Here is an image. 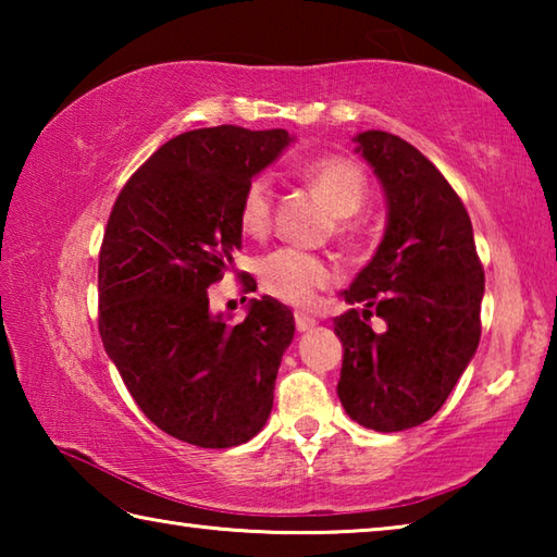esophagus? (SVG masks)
<instances>
[{
    "instance_id": "34e87169",
    "label": "esophagus",
    "mask_w": 557,
    "mask_h": 557,
    "mask_svg": "<svg viewBox=\"0 0 557 557\" xmlns=\"http://www.w3.org/2000/svg\"><path fill=\"white\" fill-rule=\"evenodd\" d=\"M295 324H297V332H309V329L317 326V319L305 314V312H297L295 314Z\"/></svg>"
}]
</instances>
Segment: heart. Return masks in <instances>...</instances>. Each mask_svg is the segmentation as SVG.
Masks as SVG:
<instances>
[{"label": "heart", "mask_w": 557, "mask_h": 557, "mask_svg": "<svg viewBox=\"0 0 557 557\" xmlns=\"http://www.w3.org/2000/svg\"><path fill=\"white\" fill-rule=\"evenodd\" d=\"M305 182L329 203L336 219H344L338 223L342 231L351 228L346 219L361 211L366 196H369L363 169L351 159L326 157L305 169ZM272 209H275V191H272L270 176H252L238 206L243 233L265 235L272 225ZM260 280L270 295L285 299L289 305H309L319 289L334 285L336 268L322 256L282 248L260 260Z\"/></svg>", "instance_id": "b5f03b06"}]
</instances>
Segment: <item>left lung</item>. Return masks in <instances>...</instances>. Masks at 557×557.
<instances>
[{"label":"left lung","instance_id":"left-lung-1","mask_svg":"<svg viewBox=\"0 0 557 557\" xmlns=\"http://www.w3.org/2000/svg\"><path fill=\"white\" fill-rule=\"evenodd\" d=\"M354 143L379 176L388 221L375 256L342 292L363 309L334 319L344 346L336 393L358 425L400 432L445 405L476 354L484 268L465 203L425 154L381 129ZM373 313L383 333L370 329Z\"/></svg>","mask_w":557,"mask_h":557}]
</instances>
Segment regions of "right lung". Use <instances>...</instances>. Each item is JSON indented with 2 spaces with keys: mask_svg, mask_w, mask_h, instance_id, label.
I'll use <instances>...</instances> for the list:
<instances>
[{
  "mask_svg": "<svg viewBox=\"0 0 557 557\" xmlns=\"http://www.w3.org/2000/svg\"><path fill=\"white\" fill-rule=\"evenodd\" d=\"M289 143L285 129L184 132L132 174L112 206L98 265L102 346L139 410L188 445H243L270 418L295 317L265 295L228 324L211 314L209 287L243 245L245 186ZM243 282L250 289L256 280Z\"/></svg>",
  "mask_w": 557,
  "mask_h": 557,
  "instance_id": "obj_1",
  "label": "right lung"
}]
</instances>
